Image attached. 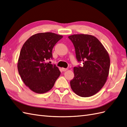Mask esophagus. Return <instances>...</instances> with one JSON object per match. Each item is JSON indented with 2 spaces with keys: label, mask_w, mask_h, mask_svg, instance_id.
<instances>
[{
  "label": "esophagus",
  "mask_w": 127,
  "mask_h": 127,
  "mask_svg": "<svg viewBox=\"0 0 127 127\" xmlns=\"http://www.w3.org/2000/svg\"><path fill=\"white\" fill-rule=\"evenodd\" d=\"M62 70L63 71H65L67 70V68H64V67H63V68H62Z\"/></svg>",
  "instance_id": "esophagus-1"
}]
</instances>
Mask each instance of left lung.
Segmentation results:
<instances>
[{
    "label": "left lung",
    "instance_id": "8db88e82",
    "mask_svg": "<svg viewBox=\"0 0 127 127\" xmlns=\"http://www.w3.org/2000/svg\"><path fill=\"white\" fill-rule=\"evenodd\" d=\"M75 49L76 58L83 66L74 67L71 89L77 95L89 97L95 95L105 85L108 76L110 58L102 44L89 34L69 36Z\"/></svg>",
    "mask_w": 127,
    "mask_h": 127
}]
</instances>
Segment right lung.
<instances>
[{
  "label": "right lung",
  "mask_w": 127,
  "mask_h": 127,
  "mask_svg": "<svg viewBox=\"0 0 127 127\" xmlns=\"http://www.w3.org/2000/svg\"><path fill=\"white\" fill-rule=\"evenodd\" d=\"M63 37L54 32H40L32 35L22 46L18 61V70L24 84L36 93L53 88L61 72L55 65L46 62L53 58V47Z\"/></svg>",
  "instance_id": "right-lung-1"
}]
</instances>
